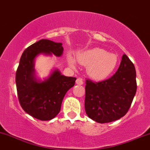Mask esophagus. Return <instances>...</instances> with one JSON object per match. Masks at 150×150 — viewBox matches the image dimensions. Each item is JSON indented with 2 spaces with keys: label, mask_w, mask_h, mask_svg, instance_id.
<instances>
[{
  "label": "esophagus",
  "mask_w": 150,
  "mask_h": 150,
  "mask_svg": "<svg viewBox=\"0 0 150 150\" xmlns=\"http://www.w3.org/2000/svg\"><path fill=\"white\" fill-rule=\"evenodd\" d=\"M76 84H77V85H83V79H81V78H78V79H77V80H76Z\"/></svg>",
  "instance_id": "1"
}]
</instances>
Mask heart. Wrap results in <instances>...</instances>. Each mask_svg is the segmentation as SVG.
<instances>
[{
    "instance_id": "obj_1",
    "label": "heart",
    "mask_w": 150,
    "mask_h": 150,
    "mask_svg": "<svg viewBox=\"0 0 150 150\" xmlns=\"http://www.w3.org/2000/svg\"><path fill=\"white\" fill-rule=\"evenodd\" d=\"M78 62L87 67V73L94 80H101L108 78L118 65L119 58L115 53H110L100 47L83 51L78 55ZM67 62L70 67L75 68L76 62L72 56L67 57Z\"/></svg>"
}]
</instances>
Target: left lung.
Listing matches in <instances>:
<instances>
[{"instance_id":"8db88e82","label":"left lung","mask_w":150,"mask_h":150,"mask_svg":"<svg viewBox=\"0 0 150 150\" xmlns=\"http://www.w3.org/2000/svg\"><path fill=\"white\" fill-rule=\"evenodd\" d=\"M136 91L135 67L125 54L117 71L111 78L98 83L86 80V114L99 123L117 120L127 112Z\"/></svg>"}]
</instances>
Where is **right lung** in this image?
I'll return each mask as SVG.
<instances>
[{"label":"right lung","instance_id":"add662e5","mask_svg":"<svg viewBox=\"0 0 150 150\" xmlns=\"http://www.w3.org/2000/svg\"><path fill=\"white\" fill-rule=\"evenodd\" d=\"M61 42L42 39L23 52L16 71V83L19 103L28 114L40 120H50L60 112L65 94L75 85L76 78L62 75L55 69L47 78H36L35 60L40 54L60 57Z\"/></svg>","mask_w":150,"mask_h":150}]
</instances>
